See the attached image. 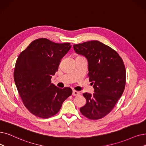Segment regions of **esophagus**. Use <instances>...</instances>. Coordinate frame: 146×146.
<instances>
[{"instance_id": "esophagus-1", "label": "esophagus", "mask_w": 146, "mask_h": 146, "mask_svg": "<svg viewBox=\"0 0 146 146\" xmlns=\"http://www.w3.org/2000/svg\"><path fill=\"white\" fill-rule=\"evenodd\" d=\"M80 94V92L79 91H75V90H73V93H72V95L74 96H79V95Z\"/></svg>"}]
</instances>
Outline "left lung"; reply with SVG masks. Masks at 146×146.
I'll return each mask as SVG.
<instances>
[{
  "mask_svg": "<svg viewBox=\"0 0 146 146\" xmlns=\"http://www.w3.org/2000/svg\"><path fill=\"white\" fill-rule=\"evenodd\" d=\"M74 50L88 63L89 80L93 94H83L86 103L80 109L88 119L97 120L109 114L121 97L126 83L123 60L115 50L97 40L75 44Z\"/></svg>",
  "mask_w": 146,
  "mask_h": 146,
  "instance_id": "1",
  "label": "left lung"
}]
</instances>
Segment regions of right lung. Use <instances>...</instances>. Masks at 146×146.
I'll return each mask as SVG.
<instances>
[{
  "mask_svg": "<svg viewBox=\"0 0 146 146\" xmlns=\"http://www.w3.org/2000/svg\"><path fill=\"white\" fill-rule=\"evenodd\" d=\"M71 47L70 43H56L41 38L19 55L14 72L15 84L24 105L33 115L45 119L54 116L72 94L70 88L61 89L50 80Z\"/></svg>",
  "mask_w": 146,
  "mask_h": 146,
  "instance_id": "add662e5",
  "label": "right lung"
}]
</instances>
